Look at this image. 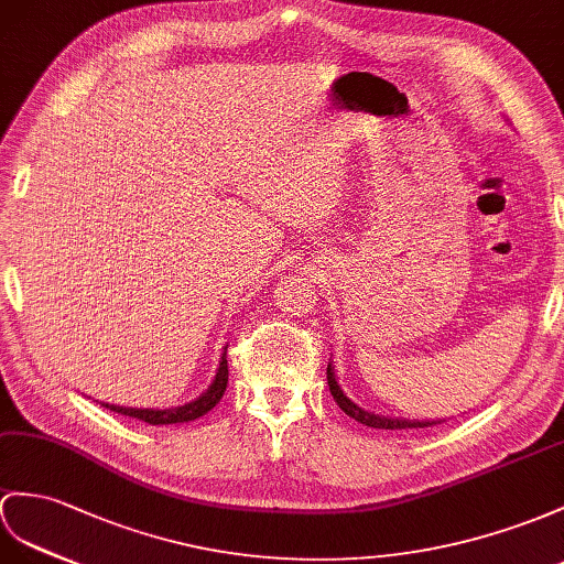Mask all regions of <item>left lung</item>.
Here are the masks:
<instances>
[{
    "label": "left lung",
    "mask_w": 564,
    "mask_h": 564,
    "mask_svg": "<svg viewBox=\"0 0 564 564\" xmlns=\"http://www.w3.org/2000/svg\"><path fill=\"white\" fill-rule=\"evenodd\" d=\"M327 386H329V392H333L335 402L339 404V409L345 411L347 416H351L354 421H359L364 425H368V429H382V431H406V429H431V425H435V421H400V419H386V416H376V414H368V411H364L361 406H356L349 397L341 392V388L337 386L335 380V373H333V366H327ZM441 423V421H437Z\"/></svg>",
    "instance_id": "8db88e82"
}]
</instances>
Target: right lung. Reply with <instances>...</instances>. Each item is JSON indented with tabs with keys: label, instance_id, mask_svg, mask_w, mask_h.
I'll list each match as a JSON object with an SVG mask.
<instances>
[{
	"label": "right lung",
	"instance_id": "1",
	"mask_svg": "<svg viewBox=\"0 0 564 564\" xmlns=\"http://www.w3.org/2000/svg\"><path fill=\"white\" fill-rule=\"evenodd\" d=\"M227 380H229V370H227V351H225L223 361H219V370H217V376L213 380V386L205 390L194 402H188L184 406H176V409H129V406H115V404H105V406L109 411H117V414L139 419V421L153 423V425L186 423V421L205 416L219 400H223V394L227 390Z\"/></svg>",
	"mask_w": 564,
	"mask_h": 564
}]
</instances>
